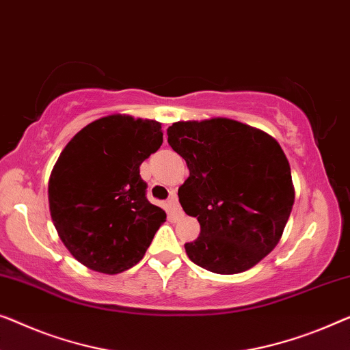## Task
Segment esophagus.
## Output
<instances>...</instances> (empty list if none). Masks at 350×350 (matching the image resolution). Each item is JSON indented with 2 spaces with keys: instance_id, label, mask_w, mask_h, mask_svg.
<instances>
[{
  "instance_id": "esophagus-1",
  "label": "esophagus",
  "mask_w": 350,
  "mask_h": 350,
  "mask_svg": "<svg viewBox=\"0 0 350 350\" xmlns=\"http://www.w3.org/2000/svg\"><path fill=\"white\" fill-rule=\"evenodd\" d=\"M167 206H169V215L174 217V219H180V217H183V211H181V208H180L176 196L170 197L169 202H167Z\"/></svg>"
}]
</instances>
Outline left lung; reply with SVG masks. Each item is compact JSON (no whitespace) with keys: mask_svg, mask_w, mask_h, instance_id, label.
<instances>
[{"mask_svg":"<svg viewBox=\"0 0 350 350\" xmlns=\"http://www.w3.org/2000/svg\"><path fill=\"white\" fill-rule=\"evenodd\" d=\"M167 135L189 169L180 204L200 224L187 257L217 275L257 265L280 243L295 200L280 144L229 118L176 121Z\"/></svg>","mask_w":350,"mask_h":350,"instance_id":"obj_1","label":"left lung"}]
</instances>
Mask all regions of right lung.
Here are the masks:
<instances>
[{"mask_svg": "<svg viewBox=\"0 0 350 350\" xmlns=\"http://www.w3.org/2000/svg\"><path fill=\"white\" fill-rule=\"evenodd\" d=\"M161 145L158 121L116 113L85 126L59 154L49 180L50 216L68 251L90 270H129L165 221L140 176V164Z\"/></svg>", "mask_w": 350, "mask_h": 350, "instance_id": "right-lung-1", "label": "right lung"}]
</instances>
